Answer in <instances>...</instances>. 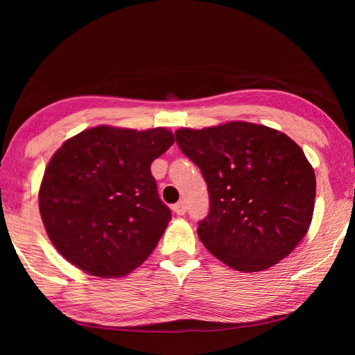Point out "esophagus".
<instances>
[{"instance_id":"34e87169","label":"esophagus","mask_w":355,"mask_h":355,"mask_svg":"<svg viewBox=\"0 0 355 355\" xmlns=\"http://www.w3.org/2000/svg\"><path fill=\"white\" fill-rule=\"evenodd\" d=\"M172 210H173V212H175L177 215H184V214H186V205H184V201H178L177 205H173Z\"/></svg>"}]
</instances>
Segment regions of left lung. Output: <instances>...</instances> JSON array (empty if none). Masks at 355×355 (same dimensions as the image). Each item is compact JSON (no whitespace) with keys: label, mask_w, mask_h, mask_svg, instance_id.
Returning a JSON list of instances; mask_svg holds the SVG:
<instances>
[{"label":"left lung","mask_w":355,"mask_h":355,"mask_svg":"<svg viewBox=\"0 0 355 355\" xmlns=\"http://www.w3.org/2000/svg\"><path fill=\"white\" fill-rule=\"evenodd\" d=\"M207 183L198 236L215 258L244 273L288 256L311 224L315 175L304 150L268 126L229 122L175 131Z\"/></svg>","instance_id":"left-lung-1"}]
</instances>
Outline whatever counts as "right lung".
Returning a JSON list of instances; mask_svg holds the SVG:
<instances>
[{"label":"right lung","mask_w":355,"mask_h":355,"mask_svg":"<svg viewBox=\"0 0 355 355\" xmlns=\"http://www.w3.org/2000/svg\"><path fill=\"white\" fill-rule=\"evenodd\" d=\"M172 143L164 128L102 125L56 150L40 187V212L67 261L92 276L120 277L153 253L172 215L150 163Z\"/></svg>","instance_id":"1"}]
</instances>
